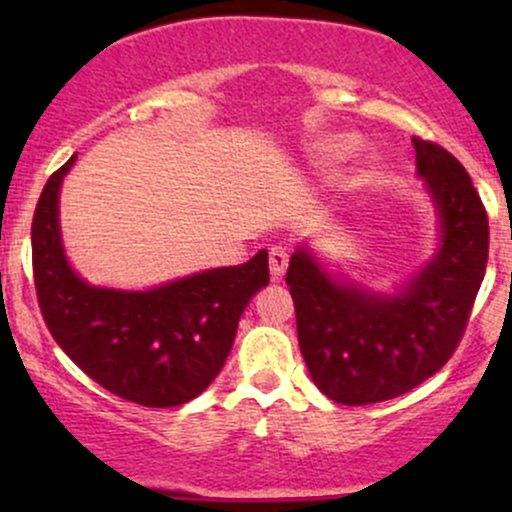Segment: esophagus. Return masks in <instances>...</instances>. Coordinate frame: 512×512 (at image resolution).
Here are the masks:
<instances>
[{
	"mask_svg": "<svg viewBox=\"0 0 512 512\" xmlns=\"http://www.w3.org/2000/svg\"><path fill=\"white\" fill-rule=\"evenodd\" d=\"M286 267H289V250L281 248V245H274V248L269 250V272H272L274 279H281Z\"/></svg>",
	"mask_w": 512,
	"mask_h": 512,
	"instance_id": "esophagus-1",
	"label": "esophagus"
}]
</instances>
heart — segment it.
Here are the masks:
<instances>
[{"label":"heart","mask_w":512,"mask_h":512,"mask_svg":"<svg viewBox=\"0 0 512 512\" xmlns=\"http://www.w3.org/2000/svg\"><path fill=\"white\" fill-rule=\"evenodd\" d=\"M354 149H356L354 137H337L320 146V156L322 161H332V158H342L346 154H351Z\"/></svg>","instance_id":"obj_1"}]
</instances>
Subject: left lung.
<instances>
[{"label":"left lung","instance_id":"8db88e82","mask_svg":"<svg viewBox=\"0 0 512 512\" xmlns=\"http://www.w3.org/2000/svg\"><path fill=\"white\" fill-rule=\"evenodd\" d=\"M416 168L438 204L443 245L397 296L337 284L305 250L293 252L286 284L310 378L346 407L414 390L455 354L489 260V216L450 151L414 137Z\"/></svg>","mask_w":512,"mask_h":512}]
</instances>
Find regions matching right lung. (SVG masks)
Returning <instances> with one entry per match:
<instances>
[{
    "instance_id": "right-lung-1",
    "label": "right lung",
    "mask_w": 512,
    "mask_h": 512,
    "mask_svg": "<svg viewBox=\"0 0 512 512\" xmlns=\"http://www.w3.org/2000/svg\"><path fill=\"white\" fill-rule=\"evenodd\" d=\"M74 161L76 154L50 175L33 214V281L45 325L113 395L142 407L190 402L219 375L245 305L269 284L267 252L142 293L88 286L64 260L57 223V195Z\"/></svg>"
}]
</instances>
